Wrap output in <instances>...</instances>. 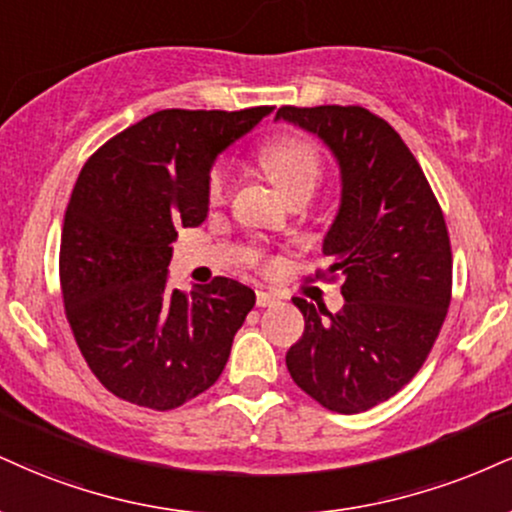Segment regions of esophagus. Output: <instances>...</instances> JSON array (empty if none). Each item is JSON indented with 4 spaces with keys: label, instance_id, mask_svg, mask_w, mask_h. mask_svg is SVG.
<instances>
[{
    "label": "esophagus",
    "instance_id": "1",
    "mask_svg": "<svg viewBox=\"0 0 512 512\" xmlns=\"http://www.w3.org/2000/svg\"><path fill=\"white\" fill-rule=\"evenodd\" d=\"M276 303H279V298H276L274 293L257 291V305H260V307H269V305H276Z\"/></svg>",
    "mask_w": 512,
    "mask_h": 512
}]
</instances>
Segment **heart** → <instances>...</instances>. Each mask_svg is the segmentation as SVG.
<instances>
[{"mask_svg": "<svg viewBox=\"0 0 512 512\" xmlns=\"http://www.w3.org/2000/svg\"><path fill=\"white\" fill-rule=\"evenodd\" d=\"M260 162L269 178L283 195L291 197L300 190H315L322 176V157L310 140L298 135H283L260 150ZM229 190V169L224 162H217L207 176L209 202H221Z\"/></svg>", "mask_w": 512, "mask_h": 512, "instance_id": "b5f03b06", "label": "heart"}]
</instances>
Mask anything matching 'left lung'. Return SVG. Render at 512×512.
I'll return each mask as SVG.
<instances>
[{
    "mask_svg": "<svg viewBox=\"0 0 512 512\" xmlns=\"http://www.w3.org/2000/svg\"><path fill=\"white\" fill-rule=\"evenodd\" d=\"M279 119L336 157L341 205L322 245L334 264L319 276H346L336 315L293 298L305 331L286 367L326 410L365 412L420 372L439 336L453 283L446 221L408 145L377 114L324 104L281 107Z\"/></svg>",
    "mask_w": 512,
    "mask_h": 512,
    "instance_id": "1",
    "label": "left lung"
}]
</instances>
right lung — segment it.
<instances>
[{"label":"right lung","mask_w":512,"mask_h":512,"mask_svg":"<svg viewBox=\"0 0 512 512\" xmlns=\"http://www.w3.org/2000/svg\"><path fill=\"white\" fill-rule=\"evenodd\" d=\"M274 107L162 109L114 135L85 162L61 229L66 319L107 391L174 410L224 372L255 291L217 276L169 291L178 229L207 219V176L226 147Z\"/></svg>","instance_id":"1"}]
</instances>
